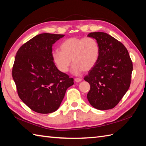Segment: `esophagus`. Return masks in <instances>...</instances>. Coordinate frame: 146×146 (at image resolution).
Listing matches in <instances>:
<instances>
[{
    "label": "esophagus",
    "instance_id": "obj_1",
    "mask_svg": "<svg viewBox=\"0 0 146 146\" xmlns=\"http://www.w3.org/2000/svg\"><path fill=\"white\" fill-rule=\"evenodd\" d=\"M81 80H82V79H81V78H75V79H74V81H75L76 82H80V81H81Z\"/></svg>",
    "mask_w": 146,
    "mask_h": 146
}]
</instances>
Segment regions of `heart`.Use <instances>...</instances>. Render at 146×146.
<instances>
[{"instance_id":"b5f03b06","label":"heart","mask_w":146,"mask_h":146,"mask_svg":"<svg viewBox=\"0 0 146 146\" xmlns=\"http://www.w3.org/2000/svg\"><path fill=\"white\" fill-rule=\"evenodd\" d=\"M60 48V51H53L52 55L58 68L63 73L68 71L72 60L74 64L72 72L76 74L91 70L99 60V44L91 37H71L63 41Z\"/></svg>"}]
</instances>
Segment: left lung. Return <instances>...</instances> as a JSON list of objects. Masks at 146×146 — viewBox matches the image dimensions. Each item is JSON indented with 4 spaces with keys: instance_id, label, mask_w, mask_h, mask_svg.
<instances>
[{
    "instance_id": "obj_1",
    "label": "left lung",
    "mask_w": 146,
    "mask_h": 146,
    "mask_svg": "<svg viewBox=\"0 0 146 146\" xmlns=\"http://www.w3.org/2000/svg\"><path fill=\"white\" fill-rule=\"evenodd\" d=\"M88 36L96 39L100 48L97 63L84 78L90 84L88 100L97 110H110L130 86L133 63L123 44L108 33L91 32Z\"/></svg>"
}]
</instances>
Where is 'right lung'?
Listing matches in <instances>:
<instances>
[{
	"instance_id": "1",
	"label": "right lung",
	"mask_w": 146,
	"mask_h": 146,
	"mask_svg": "<svg viewBox=\"0 0 146 146\" xmlns=\"http://www.w3.org/2000/svg\"><path fill=\"white\" fill-rule=\"evenodd\" d=\"M64 35L44 33L36 35L17 52L12 77L19 98L27 106L41 114L53 113L60 107L73 78L57 68L52 46Z\"/></svg>"
}]
</instances>
